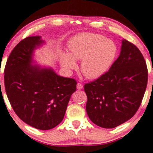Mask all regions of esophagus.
Instances as JSON below:
<instances>
[{
	"label": "esophagus",
	"instance_id": "obj_1",
	"mask_svg": "<svg viewBox=\"0 0 153 153\" xmlns=\"http://www.w3.org/2000/svg\"><path fill=\"white\" fill-rule=\"evenodd\" d=\"M76 88H77V89H79V90L82 89V88H83V85L82 84H80V83H78V84H76Z\"/></svg>",
	"mask_w": 153,
	"mask_h": 153
}]
</instances>
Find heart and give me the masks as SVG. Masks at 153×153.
<instances>
[{
  "label": "heart",
  "mask_w": 153,
  "mask_h": 153,
  "mask_svg": "<svg viewBox=\"0 0 153 153\" xmlns=\"http://www.w3.org/2000/svg\"><path fill=\"white\" fill-rule=\"evenodd\" d=\"M116 45L105 37L84 33L71 39L69 44V56L63 54L61 65L67 71L76 68L74 60H81L80 69L86 78L94 79L104 74L114 63L117 54Z\"/></svg>",
  "instance_id": "1"
}]
</instances>
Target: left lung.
<instances>
[{
    "mask_svg": "<svg viewBox=\"0 0 153 153\" xmlns=\"http://www.w3.org/2000/svg\"><path fill=\"white\" fill-rule=\"evenodd\" d=\"M148 76L140 51L123 39L120 55L109 70L84 84L90 120L101 128H113L131 119L142 102Z\"/></svg>",
    "mask_w": 153,
    "mask_h": 153,
    "instance_id": "left-lung-1",
    "label": "left lung"
}]
</instances>
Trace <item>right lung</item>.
Listing matches in <instances>:
<instances>
[{"label":"right lung","instance_id":"obj_1","mask_svg":"<svg viewBox=\"0 0 153 153\" xmlns=\"http://www.w3.org/2000/svg\"><path fill=\"white\" fill-rule=\"evenodd\" d=\"M40 36L27 37L15 47L4 70L7 99L22 121L39 130H50L63 120L76 81L57 75L50 68L31 65Z\"/></svg>","mask_w":153,"mask_h":153}]
</instances>
